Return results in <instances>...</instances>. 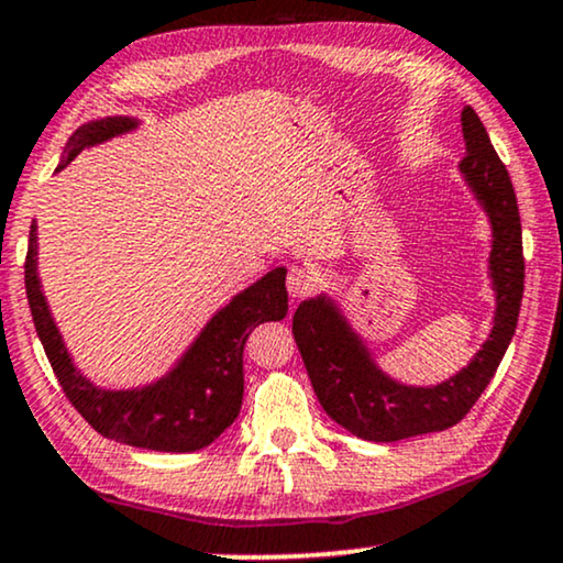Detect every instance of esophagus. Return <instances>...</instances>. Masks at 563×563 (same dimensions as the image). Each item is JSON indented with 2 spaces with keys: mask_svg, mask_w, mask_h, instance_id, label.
I'll return each instance as SVG.
<instances>
[{
  "mask_svg": "<svg viewBox=\"0 0 563 563\" xmlns=\"http://www.w3.org/2000/svg\"><path fill=\"white\" fill-rule=\"evenodd\" d=\"M311 286H314V277H311V273L306 267H290L288 273V280H286V288H288V296L294 298H303L306 294H309Z\"/></svg>",
  "mask_w": 563,
  "mask_h": 563,
  "instance_id": "34e87169",
  "label": "esophagus"
}]
</instances>
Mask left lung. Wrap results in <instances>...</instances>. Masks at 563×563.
<instances>
[{
    "label": "left lung",
    "mask_w": 563,
    "mask_h": 563,
    "mask_svg": "<svg viewBox=\"0 0 563 563\" xmlns=\"http://www.w3.org/2000/svg\"><path fill=\"white\" fill-rule=\"evenodd\" d=\"M462 137L467 155L460 161V174L490 223L488 277L496 296L494 324L467 366L426 387L397 382L376 364L372 347L330 294L306 298L294 314L296 345L319 402L332 421L358 439L400 441L460 423L494 379L517 330L525 290L517 195L471 106L462 109Z\"/></svg>",
    "instance_id": "8db88e82"
}]
</instances>
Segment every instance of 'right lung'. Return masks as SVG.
I'll return each mask as SVG.
<instances>
[{
  "mask_svg": "<svg viewBox=\"0 0 563 563\" xmlns=\"http://www.w3.org/2000/svg\"><path fill=\"white\" fill-rule=\"evenodd\" d=\"M140 119L103 117L82 124L69 137L56 170L85 147L134 132ZM286 267L269 269L208 319L176 364L151 384L109 389L75 366L38 277V225H31L25 257V294L41 345L64 395L101 437L153 452H197L236 421L244 400V345L262 322L288 314Z\"/></svg>",
  "mask_w": 563,
  "mask_h": 563,
  "instance_id": "1",
  "label": "right lung"
}]
</instances>
